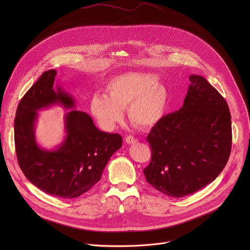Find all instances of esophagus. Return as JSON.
<instances>
[{
	"label": "esophagus",
	"mask_w": 250,
	"mask_h": 250,
	"mask_svg": "<svg viewBox=\"0 0 250 250\" xmlns=\"http://www.w3.org/2000/svg\"><path fill=\"white\" fill-rule=\"evenodd\" d=\"M138 140L136 139V138H134L133 136H131V135H128V136H126L125 137V142L127 145H133V144H136Z\"/></svg>",
	"instance_id": "34e87169"
}]
</instances>
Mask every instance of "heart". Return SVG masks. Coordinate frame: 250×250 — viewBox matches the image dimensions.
I'll return each mask as SVG.
<instances>
[{"label": "heart", "instance_id": "b5f03b06", "mask_svg": "<svg viewBox=\"0 0 250 250\" xmlns=\"http://www.w3.org/2000/svg\"><path fill=\"white\" fill-rule=\"evenodd\" d=\"M106 95H95L90 111L99 126L113 130L124 120L127 106L129 121L138 127L154 126L165 115L169 105V92L149 72H126L114 77L106 85Z\"/></svg>", "mask_w": 250, "mask_h": 250}]
</instances>
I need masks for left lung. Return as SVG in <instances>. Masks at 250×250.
Returning <instances> with one entry per match:
<instances>
[{
	"instance_id": "1",
	"label": "left lung",
	"mask_w": 250,
	"mask_h": 250,
	"mask_svg": "<svg viewBox=\"0 0 250 250\" xmlns=\"http://www.w3.org/2000/svg\"><path fill=\"white\" fill-rule=\"evenodd\" d=\"M182 108L150 130L146 181L173 198L193 194L224 170L231 149V121L223 96L204 77L191 75Z\"/></svg>"
}]
</instances>
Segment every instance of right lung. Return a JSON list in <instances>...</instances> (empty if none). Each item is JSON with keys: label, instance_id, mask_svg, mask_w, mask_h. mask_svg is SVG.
<instances>
[{"label": "right lung", "instance_id": "add662e5", "mask_svg": "<svg viewBox=\"0 0 250 250\" xmlns=\"http://www.w3.org/2000/svg\"><path fill=\"white\" fill-rule=\"evenodd\" d=\"M57 72L48 70L21 100L15 119V146L19 165L27 179L49 195L72 199L89 191L100 181L111 156L122 147L118 133L98 129L92 118L82 111L64 115L66 134L52 150L42 149L35 138V125L41 109L59 104L75 108V100L59 85Z\"/></svg>", "mask_w": 250, "mask_h": 250}]
</instances>
